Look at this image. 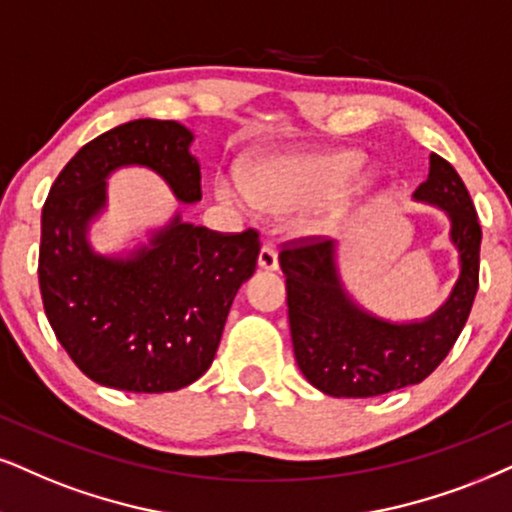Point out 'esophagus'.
<instances>
[{
    "instance_id": "obj_1",
    "label": "esophagus",
    "mask_w": 512,
    "mask_h": 512,
    "mask_svg": "<svg viewBox=\"0 0 512 512\" xmlns=\"http://www.w3.org/2000/svg\"><path fill=\"white\" fill-rule=\"evenodd\" d=\"M257 264H260V269H267V271H276L278 269V255H276L274 243L267 241V243L262 245L260 257H257Z\"/></svg>"
}]
</instances>
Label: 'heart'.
I'll return each instance as SVG.
<instances>
[{"mask_svg": "<svg viewBox=\"0 0 512 512\" xmlns=\"http://www.w3.org/2000/svg\"><path fill=\"white\" fill-rule=\"evenodd\" d=\"M359 163L361 155L357 151L274 158L250 170L245 179L219 177L217 196L236 208H252L260 203L271 210H293L338 189L342 181L357 170ZM371 184L373 181L368 174L359 177L342 196L340 208L364 196Z\"/></svg>", "mask_w": 512, "mask_h": 512, "instance_id": "b5f03b06", "label": "heart"}]
</instances>
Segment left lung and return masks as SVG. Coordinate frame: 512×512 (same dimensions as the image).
<instances>
[{
  "label": "left lung",
  "mask_w": 512,
  "mask_h": 512,
  "mask_svg": "<svg viewBox=\"0 0 512 512\" xmlns=\"http://www.w3.org/2000/svg\"><path fill=\"white\" fill-rule=\"evenodd\" d=\"M413 198L446 212L461 260L449 300L425 321L394 323L361 309L342 286L331 238H297L278 255L295 361L323 394L366 399L420 383L442 364L468 321L480 286L482 243L470 193L451 163L432 153L428 179Z\"/></svg>",
  "instance_id": "1"
}]
</instances>
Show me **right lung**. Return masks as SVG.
I'll use <instances>...</instances> for the list:
<instances>
[{
	"label": "right lung",
	"mask_w": 512,
	"mask_h": 512,
	"mask_svg": "<svg viewBox=\"0 0 512 512\" xmlns=\"http://www.w3.org/2000/svg\"><path fill=\"white\" fill-rule=\"evenodd\" d=\"M193 134L174 120H132L84 144L42 208L40 290L75 366L122 392H174L208 371L226 316L255 274L260 234H219L177 215L129 257L96 255L87 229L106 208L108 174L158 172L181 203H198Z\"/></svg>",
	"instance_id": "right-lung-1"
}]
</instances>
